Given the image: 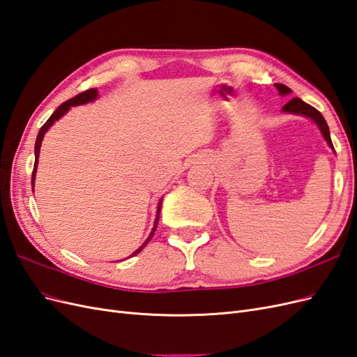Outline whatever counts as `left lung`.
Instances as JSON below:
<instances>
[{"mask_svg":"<svg viewBox=\"0 0 357 357\" xmlns=\"http://www.w3.org/2000/svg\"><path fill=\"white\" fill-rule=\"evenodd\" d=\"M275 88L278 89L280 95H289V93L291 92V91L287 88V86H284V84H282V83H275ZM283 110L287 112V113H296V114H304V116L311 117L312 121H314V122L319 125L320 131H321L323 137H325L328 144L333 149L332 139H331V134H329V128H328V123H326V121H325V117H323L321 113H320L319 110H316L314 107H311L310 104L304 102V101L299 100V98H291V100L283 107Z\"/></svg>","mask_w":357,"mask_h":357,"instance_id":"1","label":"left lung"}]
</instances>
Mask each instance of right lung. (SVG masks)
I'll list each match as a JSON object with an SVG mask.
<instances>
[{
  "label": "right lung",
  "instance_id": "1",
  "mask_svg": "<svg viewBox=\"0 0 357 357\" xmlns=\"http://www.w3.org/2000/svg\"><path fill=\"white\" fill-rule=\"evenodd\" d=\"M96 95H98V91L96 89H88V91H83V92H80L79 95H75V96H73L71 100H68V101H66V102H62L58 109L53 112V114L47 119V122L43 125L41 128H40V132H38V135H37V139H36V162H34V169H32V177H31V183H32V186H34V180H36V171H37V162H38V155H40V147H41V142H43V137H45V134H46V131L47 129L55 123V121H58L59 117H62L63 114H66L70 109H71V105H79V104H86V102H89V101H93L95 98H96ZM160 207H162V201H159V205H158V214H156V219H155V226H153V229H152V232H150V235H149V238L146 240V243L139 247V248H137V250L132 253V256H135V255H138L139 252L143 250V248L146 247V244L152 240V236L155 235V231H156V228H158V222H159V213H160Z\"/></svg>",
  "mask_w": 357,
  "mask_h": 357
}]
</instances>
